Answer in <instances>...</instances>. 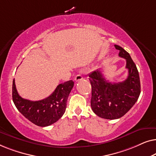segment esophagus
I'll return each mask as SVG.
<instances>
[{
	"label": "esophagus",
	"mask_w": 156,
	"mask_h": 156,
	"mask_svg": "<svg viewBox=\"0 0 156 156\" xmlns=\"http://www.w3.org/2000/svg\"><path fill=\"white\" fill-rule=\"evenodd\" d=\"M83 80V76L82 75V74H76L75 78H74V80L76 81V82H78V81H80Z\"/></svg>",
	"instance_id": "34e87169"
}]
</instances>
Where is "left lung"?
Here are the masks:
<instances>
[{
	"instance_id": "1",
	"label": "left lung",
	"mask_w": 156,
	"mask_h": 156,
	"mask_svg": "<svg viewBox=\"0 0 156 156\" xmlns=\"http://www.w3.org/2000/svg\"><path fill=\"white\" fill-rule=\"evenodd\" d=\"M120 57L126 59V68L129 70L126 80L112 83L106 80L101 72L97 69L89 74L91 85V107L101 118L116 119L126 114L139 97L140 77L137 67L131 56L121 47L114 45Z\"/></svg>"
}]
</instances>
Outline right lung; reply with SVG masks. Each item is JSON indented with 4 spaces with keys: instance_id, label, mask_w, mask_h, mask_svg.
I'll return each mask as SVG.
<instances>
[{
    "instance_id": "obj_1",
    "label": "right lung",
    "mask_w": 156,
    "mask_h": 156,
    "mask_svg": "<svg viewBox=\"0 0 156 156\" xmlns=\"http://www.w3.org/2000/svg\"><path fill=\"white\" fill-rule=\"evenodd\" d=\"M74 87L72 80L59 84L52 94L40 101L25 99L18 94L15 80L12 81V101L18 110L30 121L38 126H48L65 114L67 101Z\"/></svg>"
}]
</instances>
